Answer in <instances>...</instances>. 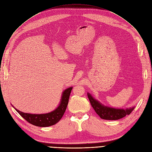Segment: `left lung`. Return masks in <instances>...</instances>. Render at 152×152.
<instances>
[{
  "instance_id": "1",
  "label": "left lung",
  "mask_w": 152,
  "mask_h": 152,
  "mask_svg": "<svg viewBox=\"0 0 152 152\" xmlns=\"http://www.w3.org/2000/svg\"><path fill=\"white\" fill-rule=\"evenodd\" d=\"M88 97L92 107H93L97 114L102 119L110 121L120 119V118L125 117L127 115H129L132 113V111L134 109V107L123 109L105 106L104 105L102 104L100 102H99L92 97L89 92L88 93Z\"/></svg>"
}]
</instances>
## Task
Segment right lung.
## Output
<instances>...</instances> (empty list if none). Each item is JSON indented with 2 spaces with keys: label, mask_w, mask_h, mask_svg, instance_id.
<instances>
[{
  "label": "right lung",
  "mask_w": 152,
  "mask_h": 152,
  "mask_svg": "<svg viewBox=\"0 0 152 152\" xmlns=\"http://www.w3.org/2000/svg\"><path fill=\"white\" fill-rule=\"evenodd\" d=\"M72 89V88L70 87L63 92L61 101L58 107L49 113L32 114L23 113L15 107L14 109L24 119L32 125L42 127L51 126V125L58 123L62 118L66 109Z\"/></svg>",
  "instance_id": "right-lung-1"
}]
</instances>
